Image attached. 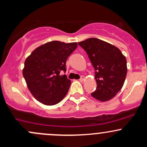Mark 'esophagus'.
Masks as SVG:
<instances>
[{
	"label": "esophagus",
	"mask_w": 147,
	"mask_h": 147,
	"mask_svg": "<svg viewBox=\"0 0 147 147\" xmlns=\"http://www.w3.org/2000/svg\"><path fill=\"white\" fill-rule=\"evenodd\" d=\"M84 76H81L80 79V82H84Z\"/></svg>",
	"instance_id": "esophagus-1"
}]
</instances>
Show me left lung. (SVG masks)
<instances>
[{
	"label": "left lung",
	"mask_w": 147,
	"mask_h": 147,
	"mask_svg": "<svg viewBox=\"0 0 147 147\" xmlns=\"http://www.w3.org/2000/svg\"><path fill=\"white\" fill-rule=\"evenodd\" d=\"M86 51L95 69L97 89L91 94L100 102L111 100L121 90L127 72V60L121 50L98 38L78 42Z\"/></svg>",
	"instance_id": "obj_1"
}]
</instances>
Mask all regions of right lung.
Instances as JSON below:
<instances>
[{
    "mask_svg": "<svg viewBox=\"0 0 147 147\" xmlns=\"http://www.w3.org/2000/svg\"><path fill=\"white\" fill-rule=\"evenodd\" d=\"M78 47L77 42L51 41L39 46L25 61L23 75L28 90L45 105L59 103L67 93L71 81L65 75L67 57Z\"/></svg>",
    "mask_w": 147,
    "mask_h": 147,
    "instance_id": "right-lung-1",
    "label": "right lung"
}]
</instances>
